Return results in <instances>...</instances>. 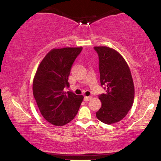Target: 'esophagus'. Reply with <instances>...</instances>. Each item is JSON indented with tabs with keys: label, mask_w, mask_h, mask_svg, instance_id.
Wrapping results in <instances>:
<instances>
[{
	"label": "esophagus",
	"mask_w": 161,
	"mask_h": 161,
	"mask_svg": "<svg viewBox=\"0 0 161 161\" xmlns=\"http://www.w3.org/2000/svg\"><path fill=\"white\" fill-rule=\"evenodd\" d=\"M92 97L89 96V97H84V101H86V102H87V101H89L90 100H92Z\"/></svg>",
	"instance_id": "1"
}]
</instances>
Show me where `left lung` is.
<instances>
[{
    "label": "left lung",
    "mask_w": 161,
    "mask_h": 161,
    "mask_svg": "<svg viewBox=\"0 0 161 161\" xmlns=\"http://www.w3.org/2000/svg\"><path fill=\"white\" fill-rule=\"evenodd\" d=\"M94 48L99 56L101 86L106 89L99 95L102 106L96 116L105 124H114L125 117L133 105V78L126 61L116 50L105 46Z\"/></svg>",
    "instance_id": "obj_1"
}]
</instances>
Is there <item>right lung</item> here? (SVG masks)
Returning a JSON list of instances; mask_svg holds the SVG:
<instances>
[{
    "mask_svg": "<svg viewBox=\"0 0 161 161\" xmlns=\"http://www.w3.org/2000/svg\"><path fill=\"white\" fill-rule=\"evenodd\" d=\"M83 48L53 49L37 68L33 94L42 115L48 122L63 126L73 119L83 100V95L64 92L72 64Z\"/></svg>",
    "mask_w": 161,
    "mask_h": 161,
    "instance_id": "right-lung-1",
    "label": "right lung"
}]
</instances>
